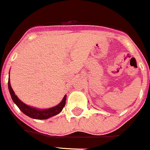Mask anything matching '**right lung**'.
I'll return each instance as SVG.
<instances>
[{"instance_id":"obj_1","label":"right lung","mask_w":150,"mask_h":150,"mask_svg":"<svg viewBox=\"0 0 150 150\" xmlns=\"http://www.w3.org/2000/svg\"><path fill=\"white\" fill-rule=\"evenodd\" d=\"M8 86H9V92H10L11 97H12V100L14 101V103L18 106V108L20 109L21 111L22 112H23L25 115H26L29 116V117H32V118L43 120L47 119V118H49V117H52V116L56 115L57 114L61 112L66 104L67 96H64L63 100H61V102L59 104L55 106V107H52V108L46 109V110H38V109L29 107V106H27L26 104L23 103L20 99H18V98L15 96V92H14L12 86H11L9 79V81H8Z\"/></svg>"}]
</instances>
